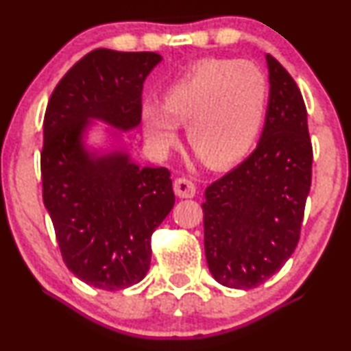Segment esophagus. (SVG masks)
I'll list each match as a JSON object with an SVG mask.
<instances>
[{"instance_id":"34e87169","label":"esophagus","mask_w":351,"mask_h":351,"mask_svg":"<svg viewBox=\"0 0 351 351\" xmlns=\"http://www.w3.org/2000/svg\"><path fill=\"white\" fill-rule=\"evenodd\" d=\"M173 189H175L176 196H180V198H193L196 195L195 183L188 178H176L175 183H173Z\"/></svg>"}]
</instances>
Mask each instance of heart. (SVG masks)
Masks as SVG:
<instances>
[{
  "instance_id": "heart-1",
  "label": "heart",
  "mask_w": 351,
  "mask_h": 351,
  "mask_svg": "<svg viewBox=\"0 0 351 351\" xmlns=\"http://www.w3.org/2000/svg\"><path fill=\"white\" fill-rule=\"evenodd\" d=\"M269 82L251 62L204 59L173 80L163 104L147 100L140 123L150 150L167 158L186 127L188 143L211 168L239 162L263 128Z\"/></svg>"
}]
</instances>
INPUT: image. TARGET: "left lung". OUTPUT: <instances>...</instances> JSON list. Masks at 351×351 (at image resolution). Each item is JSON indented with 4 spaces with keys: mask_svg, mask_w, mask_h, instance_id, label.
Instances as JSON below:
<instances>
[{
    "mask_svg": "<svg viewBox=\"0 0 351 351\" xmlns=\"http://www.w3.org/2000/svg\"><path fill=\"white\" fill-rule=\"evenodd\" d=\"M269 102L263 134L239 167L206 188L204 254L221 285L254 289L299 243L312 183L307 108L287 71L265 54Z\"/></svg>",
    "mask_w": 351,
    "mask_h": 351,
    "instance_id": "obj_1",
    "label": "left lung"
}]
</instances>
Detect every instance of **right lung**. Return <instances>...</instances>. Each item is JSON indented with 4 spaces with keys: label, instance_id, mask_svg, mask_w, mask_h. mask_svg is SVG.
I'll return each instance as SVG.
<instances>
[{
    "label": "right lung",
    "instance_id": "right-lung-1",
    "mask_svg": "<svg viewBox=\"0 0 351 351\" xmlns=\"http://www.w3.org/2000/svg\"><path fill=\"white\" fill-rule=\"evenodd\" d=\"M156 52L95 49L60 79L44 115L43 199L67 269L90 287L119 291L147 276L153 231L175 204L170 171L132 158L123 134L140 125ZM104 142H88L95 122Z\"/></svg>",
    "mask_w": 351,
    "mask_h": 351
}]
</instances>
